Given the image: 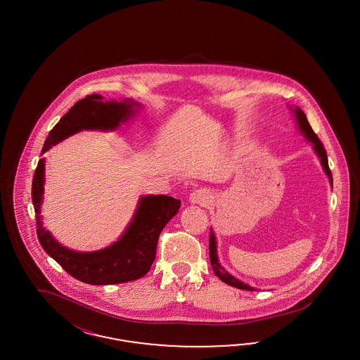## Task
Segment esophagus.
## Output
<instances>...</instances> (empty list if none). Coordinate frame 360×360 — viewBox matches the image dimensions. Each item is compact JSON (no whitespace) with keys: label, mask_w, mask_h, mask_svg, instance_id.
Segmentation results:
<instances>
[{"label":"esophagus","mask_w":360,"mask_h":360,"mask_svg":"<svg viewBox=\"0 0 360 360\" xmlns=\"http://www.w3.org/2000/svg\"><path fill=\"white\" fill-rule=\"evenodd\" d=\"M190 202L194 205H200V206H206L211 202V195L207 190L200 188V190H195L190 194Z\"/></svg>","instance_id":"34e87169"}]
</instances>
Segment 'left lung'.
I'll return each mask as SVG.
<instances>
[{
    "label": "left lung",
    "mask_w": 360,
    "mask_h": 360,
    "mask_svg": "<svg viewBox=\"0 0 360 360\" xmlns=\"http://www.w3.org/2000/svg\"><path fill=\"white\" fill-rule=\"evenodd\" d=\"M295 117L298 121V127L301 131L305 134L306 139L309 141L313 142L314 145V150H316L319 160H321V164L323 166L325 172H326L327 176L333 185V174H331V170L328 167V161H327V154L325 148H323V143L321 142V140L318 139L314 131L311 129L309 121L306 119L305 113L302 112V109L295 108ZM210 262H211V266L214 269L215 274L218 276L219 278L223 281V283H229V286H235L238 289H243V290H256L255 288H252L247 283H241L238 278H235L233 276H231L220 264H219L218 255H217V241H215V236H214V232L210 231Z\"/></svg>",
    "instance_id": "8db88e82"
}]
</instances>
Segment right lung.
I'll list each match as a JSON object with an SVG mask.
<instances>
[{
    "label": "right lung",
    "instance_id": "1",
    "mask_svg": "<svg viewBox=\"0 0 360 360\" xmlns=\"http://www.w3.org/2000/svg\"><path fill=\"white\" fill-rule=\"evenodd\" d=\"M137 103L129 98L119 101H103L100 95H88L74 104L44 141V154L55 143L83 129L113 131L120 122L134 113ZM44 161L39 160L32 185L37 235L44 251L58 262L65 272L82 283L110 285L133 281L149 272L155 259L157 243L161 231L181 207V200L173 196H143L136 215L120 240L101 251H70L55 241L41 220V202L44 195Z\"/></svg>",
    "mask_w": 360,
    "mask_h": 360
}]
</instances>
